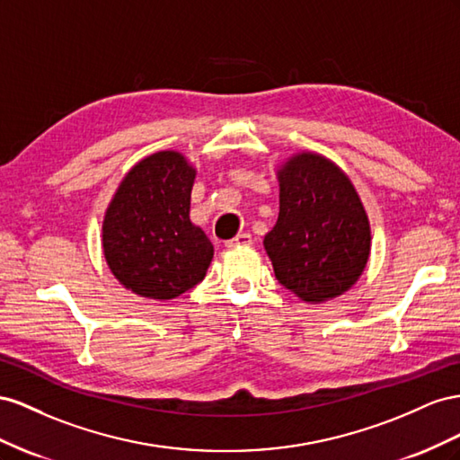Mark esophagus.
I'll return each instance as SVG.
<instances>
[{
  "label": "esophagus",
  "mask_w": 460,
  "mask_h": 460,
  "mask_svg": "<svg viewBox=\"0 0 460 460\" xmlns=\"http://www.w3.org/2000/svg\"><path fill=\"white\" fill-rule=\"evenodd\" d=\"M252 243V234L251 233H239L237 237H233V239H229L227 243H226V246L229 248H237V246H246V244H251Z\"/></svg>",
  "instance_id": "obj_1"
}]
</instances>
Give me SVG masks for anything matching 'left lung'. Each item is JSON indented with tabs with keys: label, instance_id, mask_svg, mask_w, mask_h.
<instances>
[{
	"label": "left lung",
	"instance_id": "1",
	"mask_svg": "<svg viewBox=\"0 0 460 460\" xmlns=\"http://www.w3.org/2000/svg\"><path fill=\"white\" fill-rule=\"evenodd\" d=\"M279 217L264 246L278 281L306 303L343 295L370 256V226L349 177L318 154L279 172Z\"/></svg>",
	"mask_w": 460,
	"mask_h": 460
}]
</instances>
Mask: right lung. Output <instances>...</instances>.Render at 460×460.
Listing matches in <instances>:
<instances>
[{
  "instance_id": "1",
  "label": "right lung",
  "mask_w": 460,
  "mask_h": 460,
  "mask_svg": "<svg viewBox=\"0 0 460 460\" xmlns=\"http://www.w3.org/2000/svg\"><path fill=\"white\" fill-rule=\"evenodd\" d=\"M194 169L179 152H157L137 164L103 219V254L113 275L148 298H175L199 285L214 246L190 223Z\"/></svg>"
}]
</instances>
